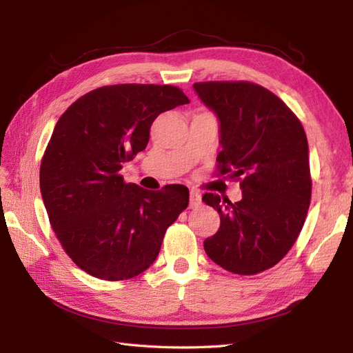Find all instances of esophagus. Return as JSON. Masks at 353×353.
I'll use <instances>...</instances> for the list:
<instances>
[{"mask_svg": "<svg viewBox=\"0 0 353 353\" xmlns=\"http://www.w3.org/2000/svg\"><path fill=\"white\" fill-rule=\"evenodd\" d=\"M201 205V199L197 190H190V208H199Z\"/></svg>", "mask_w": 353, "mask_h": 353, "instance_id": "34e87169", "label": "esophagus"}]
</instances>
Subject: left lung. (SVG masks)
<instances>
[{"label":"left lung","instance_id":"obj_1","mask_svg":"<svg viewBox=\"0 0 353 353\" xmlns=\"http://www.w3.org/2000/svg\"><path fill=\"white\" fill-rule=\"evenodd\" d=\"M200 100L220 121L216 176L239 181L243 199L206 192L220 229L205 252L230 273L250 276L276 265L301 234L311 201L308 141L279 97L252 81H199Z\"/></svg>","mask_w":353,"mask_h":353}]
</instances>
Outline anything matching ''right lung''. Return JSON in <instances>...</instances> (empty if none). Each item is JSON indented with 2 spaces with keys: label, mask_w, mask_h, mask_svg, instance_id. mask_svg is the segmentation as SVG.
<instances>
[{
  "label": "right lung",
  "mask_w": 353,
  "mask_h": 353,
  "mask_svg": "<svg viewBox=\"0 0 353 353\" xmlns=\"http://www.w3.org/2000/svg\"><path fill=\"white\" fill-rule=\"evenodd\" d=\"M186 103L177 86L112 85L59 118L41 162L42 200L65 253L88 274L124 281L145 272L188 206L183 185L148 191L119 174L145 150L154 119Z\"/></svg>",
  "instance_id": "add662e5"
}]
</instances>
